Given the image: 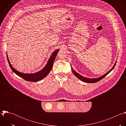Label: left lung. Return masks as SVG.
I'll use <instances>...</instances> for the list:
<instances>
[{"label": "left lung", "instance_id": "left-lung-1", "mask_svg": "<svg viewBox=\"0 0 126 126\" xmlns=\"http://www.w3.org/2000/svg\"><path fill=\"white\" fill-rule=\"evenodd\" d=\"M116 62H115V63L114 65L113 66V67L112 68V69H111L108 72L106 73L105 74L103 75V76H101V77H99V78H92V79H91V78H86V77H83V76H81V75L79 74L78 73H77L75 70H73V68L72 67H71V69H72V72H73V74H74V75H75L76 77H77L78 79H79L80 80H82V81L85 82H86V83H96V82H97L99 81L100 80H102V79L103 78H104L106 76H107L108 74L110 72L114 69V68L115 67V65H116Z\"/></svg>", "mask_w": 126, "mask_h": 126}]
</instances>
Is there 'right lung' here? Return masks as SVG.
Instances as JSON below:
<instances>
[{"label": "right lung", "mask_w": 126, "mask_h": 126, "mask_svg": "<svg viewBox=\"0 0 126 126\" xmlns=\"http://www.w3.org/2000/svg\"><path fill=\"white\" fill-rule=\"evenodd\" d=\"M59 49L56 50L52 54L51 56H50V58L49 59L47 62V64L41 70H40L39 72H37L36 73H33V74L32 73L25 74V73H21L20 72L17 71L12 67V66L10 64L7 55V60L10 68L13 71V72H14L16 75L21 77L22 78H23L26 81H30V82H37L44 78L45 77H46L48 75L49 73L52 70L54 61L55 60V57L57 54L58 52H59Z\"/></svg>", "instance_id": "obj_1"}]
</instances>
